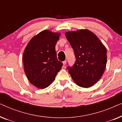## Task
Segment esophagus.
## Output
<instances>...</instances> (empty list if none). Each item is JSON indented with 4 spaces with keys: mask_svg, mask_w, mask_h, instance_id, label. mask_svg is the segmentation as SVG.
<instances>
[{
    "mask_svg": "<svg viewBox=\"0 0 122 122\" xmlns=\"http://www.w3.org/2000/svg\"><path fill=\"white\" fill-rule=\"evenodd\" d=\"M66 61H63V65H66Z\"/></svg>",
    "mask_w": 122,
    "mask_h": 122,
    "instance_id": "1",
    "label": "esophagus"
}]
</instances>
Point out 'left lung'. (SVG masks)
<instances>
[{
    "label": "left lung",
    "instance_id": "obj_1",
    "mask_svg": "<svg viewBox=\"0 0 122 122\" xmlns=\"http://www.w3.org/2000/svg\"><path fill=\"white\" fill-rule=\"evenodd\" d=\"M74 51L76 61L68 67L75 83L89 88L97 83L104 72L107 61V49L95 34L88 29L65 33Z\"/></svg>",
    "mask_w": 122,
    "mask_h": 122
}]
</instances>
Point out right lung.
<instances>
[{
	"instance_id": "add662e5",
	"label": "right lung",
	"mask_w": 122,
	"mask_h": 122,
	"mask_svg": "<svg viewBox=\"0 0 122 122\" xmlns=\"http://www.w3.org/2000/svg\"><path fill=\"white\" fill-rule=\"evenodd\" d=\"M60 36L59 33L44 30L33 36L24 49L25 73L31 84L39 89L49 86L63 66L56 51Z\"/></svg>"
}]
</instances>
